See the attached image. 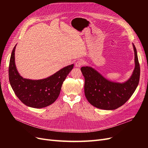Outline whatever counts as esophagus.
<instances>
[{
	"mask_svg": "<svg viewBox=\"0 0 148 148\" xmlns=\"http://www.w3.org/2000/svg\"><path fill=\"white\" fill-rule=\"evenodd\" d=\"M83 63H84V62L83 60H78L76 62L75 66L77 67H80L83 65Z\"/></svg>",
	"mask_w": 148,
	"mask_h": 148,
	"instance_id": "1",
	"label": "esophagus"
}]
</instances>
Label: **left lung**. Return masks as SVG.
<instances>
[{
    "instance_id": "8db88e82",
    "label": "left lung",
    "mask_w": 148,
    "mask_h": 148,
    "mask_svg": "<svg viewBox=\"0 0 148 148\" xmlns=\"http://www.w3.org/2000/svg\"><path fill=\"white\" fill-rule=\"evenodd\" d=\"M135 52V69L127 81L119 83L110 81L89 66H82L81 71L84 77V95L91 105L98 109L114 110L123 105L132 96L140 80V67L137 51Z\"/></svg>"
}]
</instances>
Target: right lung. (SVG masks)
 <instances>
[{
  "label": "right lung",
  "instance_id": "1",
  "mask_svg": "<svg viewBox=\"0 0 148 148\" xmlns=\"http://www.w3.org/2000/svg\"><path fill=\"white\" fill-rule=\"evenodd\" d=\"M16 46L12 52L8 69L9 82L16 96L24 104L33 108H43L52 104L59 97L62 85L74 65L66 66L44 79L23 78L18 72L15 63Z\"/></svg>",
  "mask_w": 148,
  "mask_h": 148
}]
</instances>
